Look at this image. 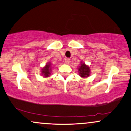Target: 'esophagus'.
I'll use <instances>...</instances> for the list:
<instances>
[{"label": "esophagus", "instance_id": "1", "mask_svg": "<svg viewBox=\"0 0 131 131\" xmlns=\"http://www.w3.org/2000/svg\"><path fill=\"white\" fill-rule=\"evenodd\" d=\"M70 59L69 58H67L65 60H64V62H65L66 64H69L70 63Z\"/></svg>", "mask_w": 131, "mask_h": 131}]
</instances>
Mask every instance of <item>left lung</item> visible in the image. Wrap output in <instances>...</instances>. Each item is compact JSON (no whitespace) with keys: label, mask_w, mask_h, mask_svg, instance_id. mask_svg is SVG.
<instances>
[{"label":"left lung","mask_w":131,"mask_h":131,"mask_svg":"<svg viewBox=\"0 0 131 131\" xmlns=\"http://www.w3.org/2000/svg\"><path fill=\"white\" fill-rule=\"evenodd\" d=\"M79 75L82 78H85L89 77L90 74V69L88 65H86L84 63L81 61V66H79L78 68Z\"/></svg>","instance_id":"left-lung-1"}]
</instances>
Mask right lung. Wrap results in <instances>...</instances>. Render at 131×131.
Listing matches in <instances>:
<instances>
[{"label":"right lung","mask_w":131,"mask_h":131,"mask_svg":"<svg viewBox=\"0 0 131 131\" xmlns=\"http://www.w3.org/2000/svg\"><path fill=\"white\" fill-rule=\"evenodd\" d=\"M51 73V64L50 63H48L46 64L44 68H42L41 70V74L43 75L45 78H48L49 76Z\"/></svg>","instance_id":"right-lung-1"}]
</instances>
